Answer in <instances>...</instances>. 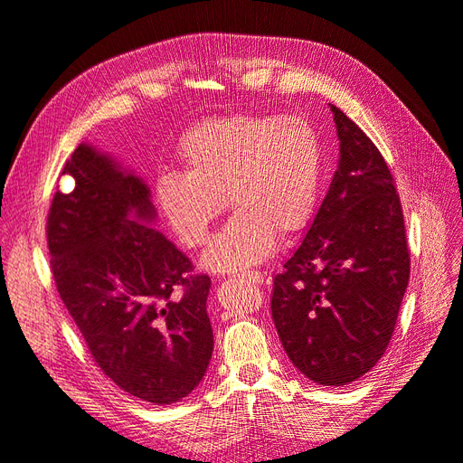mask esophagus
Returning <instances> with one entry per match:
<instances>
[{
	"instance_id": "esophagus-1",
	"label": "esophagus",
	"mask_w": 463,
	"mask_h": 463,
	"mask_svg": "<svg viewBox=\"0 0 463 463\" xmlns=\"http://www.w3.org/2000/svg\"><path fill=\"white\" fill-rule=\"evenodd\" d=\"M247 284H253V286H260L266 282V276L262 272H247L241 276Z\"/></svg>"
}]
</instances>
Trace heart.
<instances>
[{"mask_svg":"<svg viewBox=\"0 0 463 463\" xmlns=\"http://www.w3.org/2000/svg\"><path fill=\"white\" fill-rule=\"evenodd\" d=\"M184 172H165L154 201L175 240L206 245L223 197L237 210L203 257L213 272H243L269 259L279 235L309 223L322 177L317 131L301 118L240 114L194 125L179 143Z\"/></svg>","mask_w":463,"mask_h":463,"instance_id":"heart-1","label":"heart"}]
</instances>
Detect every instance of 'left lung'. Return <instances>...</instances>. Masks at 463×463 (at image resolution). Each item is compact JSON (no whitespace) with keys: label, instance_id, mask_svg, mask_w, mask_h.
I'll use <instances>...</instances> for the list:
<instances>
[{"label":"left lung","instance_id":"1","mask_svg":"<svg viewBox=\"0 0 463 463\" xmlns=\"http://www.w3.org/2000/svg\"><path fill=\"white\" fill-rule=\"evenodd\" d=\"M330 109L338 170L305 240L274 278L270 309L293 365L313 383L344 386L384 355L411 260L383 154L342 109Z\"/></svg>","mask_w":463,"mask_h":463}]
</instances>
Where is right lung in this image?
Returning <instances> with one entry per match:
<instances>
[{"instance_id":"right-lung-1","label":"right lung","mask_w":463,"mask_h":463,"mask_svg":"<svg viewBox=\"0 0 463 463\" xmlns=\"http://www.w3.org/2000/svg\"><path fill=\"white\" fill-rule=\"evenodd\" d=\"M63 175L46 223L61 301L121 390L154 405L179 402L213 357L210 278L189 274L193 262L152 226L148 185L108 154L80 143Z\"/></svg>"}]
</instances>
